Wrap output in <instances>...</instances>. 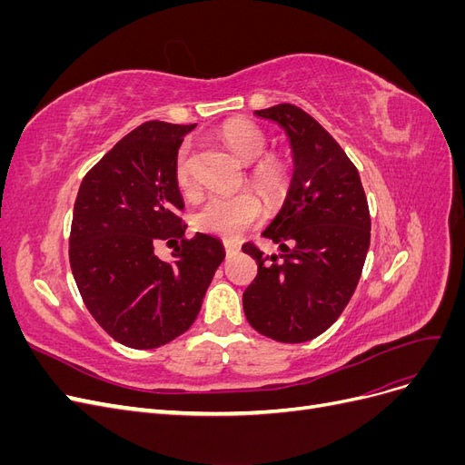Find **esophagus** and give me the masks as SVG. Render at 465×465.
Returning <instances> with one entry per match:
<instances>
[{
  "mask_svg": "<svg viewBox=\"0 0 465 465\" xmlns=\"http://www.w3.org/2000/svg\"><path fill=\"white\" fill-rule=\"evenodd\" d=\"M238 250H241V246H236V244H232V242H224V252H227V256L236 254Z\"/></svg>",
  "mask_w": 465,
  "mask_h": 465,
  "instance_id": "obj_1",
  "label": "esophagus"
}]
</instances>
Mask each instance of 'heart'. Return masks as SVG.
Returning a JSON list of instances; mask_svg holds the SVG:
<instances>
[{"label": "heart", "instance_id": "1", "mask_svg": "<svg viewBox=\"0 0 465 465\" xmlns=\"http://www.w3.org/2000/svg\"><path fill=\"white\" fill-rule=\"evenodd\" d=\"M217 137L241 163L250 164L257 161L250 166L248 178L250 184L256 188L265 202H275L283 195L289 180V168L277 154L261 156L267 149V135L258 124L250 120H234L224 124ZM174 180L182 193L193 195L195 182L192 178V153L188 145H182L176 154ZM260 219L262 205L252 193L209 195L195 215V224L205 232L232 241Z\"/></svg>", "mask_w": 465, "mask_h": 465}]
</instances>
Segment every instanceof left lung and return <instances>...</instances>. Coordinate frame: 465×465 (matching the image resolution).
<instances>
[{
  "mask_svg": "<svg viewBox=\"0 0 465 465\" xmlns=\"http://www.w3.org/2000/svg\"><path fill=\"white\" fill-rule=\"evenodd\" d=\"M256 116L285 130L294 168L283 207L262 232L281 254L242 246L258 263L244 314L258 333L302 343L326 331L353 297L371 246L369 203L355 164L302 108L277 104Z\"/></svg>",
  "mask_w": 465,
  "mask_h": 465,
  "instance_id": "8db88e82",
  "label": "left lung"
}]
</instances>
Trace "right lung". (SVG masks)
<instances>
[{
    "instance_id": "obj_1",
    "label": "right lung",
    "mask_w": 465,
    "mask_h": 465,
    "mask_svg": "<svg viewBox=\"0 0 465 465\" xmlns=\"http://www.w3.org/2000/svg\"><path fill=\"white\" fill-rule=\"evenodd\" d=\"M195 124L151 120L112 147L83 178L69 234V263L101 328L132 349H154L190 330L224 260L217 238H186L174 161ZM161 240L181 244L173 262Z\"/></svg>"
}]
</instances>
